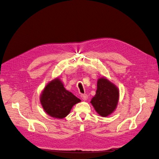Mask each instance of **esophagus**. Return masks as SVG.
Returning <instances> with one entry per match:
<instances>
[{
	"mask_svg": "<svg viewBox=\"0 0 159 159\" xmlns=\"http://www.w3.org/2000/svg\"><path fill=\"white\" fill-rule=\"evenodd\" d=\"M81 99H82L84 101L87 100L88 99V95L87 94H81Z\"/></svg>",
	"mask_w": 159,
	"mask_h": 159,
	"instance_id": "esophagus-1",
	"label": "esophagus"
}]
</instances>
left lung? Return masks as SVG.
<instances>
[{"mask_svg":"<svg viewBox=\"0 0 159 159\" xmlns=\"http://www.w3.org/2000/svg\"><path fill=\"white\" fill-rule=\"evenodd\" d=\"M119 97V92L116 85L102 77L98 80L96 94L91 99V103L101 116L107 117L116 109Z\"/></svg>","mask_w":159,"mask_h":159,"instance_id":"obj_1","label":"left lung"}]
</instances>
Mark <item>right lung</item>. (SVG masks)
Wrapping results in <instances>:
<instances>
[{"label":"right lung","instance_id":"obj_1","mask_svg":"<svg viewBox=\"0 0 159 159\" xmlns=\"http://www.w3.org/2000/svg\"><path fill=\"white\" fill-rule=\"evenodd\" d=\"M40 100L46 113L57 119L66 117L72 107L81 102L79 98L65 89L59 78L53 80L46 85Z\"/></svg>","mask_w":159,"mask_h":159}]
</instances>
